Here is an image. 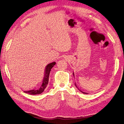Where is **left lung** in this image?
Returning <instances> with one entry per match:
<instances>
[{"instance_id":"8db88e82","label":"left lung","mask_w":124,"mask_h":124,"mask_svg":"<svg viewBox=\"0 0 124 124\" xmlns=\"http://www.w3.org/2000/svg\"><path fill=\"white\" fill-rule=\"evenodd\" d=\"M73 75H74V72L73 73ZM75 78V77H74ZM75 86L76 87V88H77L79 90V91L81 92H82V93H84V94H89V93L88 92H87L86 91H84V90H82L81 89V88H78V85H76V83H75Z\"/></svg>"}]
</instances>
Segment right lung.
Returning a JSON list of instances; mask_svg holds the SVG:
<instances>
[{"instance_id":"right-lung-1","label":"right lung","mask_w":124,"mask_h":124,"mask_svg":"<svg viewBox=\"0 0 124 124\" xmlns=\"http://www.w3.org/2000/svg\"><path fill=\"white\" fill-rule=\"evenodd\" d=\"M55 64L56 62H53L46 65L44 71V75L41 82V85L38 88L35 87L34 88L31 90H28V91L23 90L24 93L30 94V95H37V94H40L43 93L48 84L49 74H50L51 70Z\"/></svg>"}]
</instances>
